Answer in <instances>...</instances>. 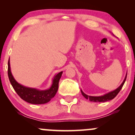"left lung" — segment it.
Listing matches in <instances>:
<instances>
[{"label": "left lung", "instance_id": "obj_1", "mask_svg": "<svg viewBox=\"0 0 135 135\" xmlns=\"http://www.w3.org/2000/svg\"><path fill=\"white\" fill-rule=\"evenodd\" d=\"M126 77H127V74L126 75V77H125L124 80V81L122 82V83L120 84V86H119V87L117 88V89H115V90L110 91V92L108 93L105 94L103 96H100V97H92V96H88L87 94H85L83 91L80 90L81 91V93L85 98H86L87 100H89V101L93 102H105L107 101H110V100L114 99V98L117 95V94L119 93V91H120V89H122L124 84L125 81H126Z\"/></svg>", "mask_w": 135, "mask_h": 135}]
</instances>
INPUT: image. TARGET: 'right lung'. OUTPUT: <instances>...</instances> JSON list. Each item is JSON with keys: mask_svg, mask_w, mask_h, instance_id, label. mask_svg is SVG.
<instances>
[{"mask_svg": "<svg viewBox=\"0 0 135 135\" xmlns=\"http://www.w3.org/2000/svg\"><path fill=\"white\" fill-rule=\"evenodd\" d=\"M8 77L12 86L20 97L25 102L32 104H44L50 101L55 96L58 89L59 80L61 78L63 72L55 75L52 79V84L50 88L46 90H39L35 88L25 87L20 84L15 79L11 72L10 63L8 61Z\"/></svg>", "mask_w": 135, "mask_h": 135, "instance_id": "1", "label": "right lung"}]
</instances>
